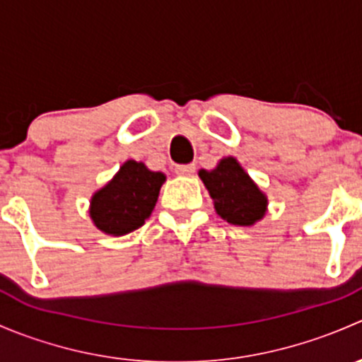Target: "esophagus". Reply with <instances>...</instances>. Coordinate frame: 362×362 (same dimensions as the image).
Instances as JSON below:
<instances>
[{
  "instance_id": "34e87169",
  "label": "esophagus",
  "mask_w": 362,
  "mask_h": 362,
  "mask_svg": "<svg viewBox=\"0 0 362 362\" xmlns=\"http://www.w3.org/2000/svg\"><path fill=\"white\" fill-rule=\"evenodd\" d=\"M194 164H178V166H175V173L180 175V177H191V175H194Z\"/></svg>"
}]
</instances>
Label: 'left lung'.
<instances>
[{
	"instance_id": "obj_1",
	"label": "left lung",
	"mask_w": 362,
	"mask_h": 362,
	"mask_svg": "<svg viewBox=\"0 0 362 362\" xmlns=\"http://www.w3.org/2000/svg\"><path fill=\"white\" fill-rule=\"evenodd\" d=\"M199 178L214 199L215 211L235 226H254L266 214L268 198L235 158L218 160L217 168L199 170Z\"/></svg>"
}]
</instances>
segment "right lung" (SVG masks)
<instances>
[{
  "label": "right lung",
  "instance_id": "add662e5",
  "mask_svg": "<svg viewBox=\"0 0 362 362\" xmlns=\"http://www.w3.org/2000/svg\"><path fill=\"white\" fill-rule=\"evenodd\" d=\"M166 177L144 163L126 160L105 187L94 192L89 215L100 231L122 236L141 228L156 203Z\"/></svg>",
  "mask_w": 362,
  "mask_h": 362
}]
</instances>
